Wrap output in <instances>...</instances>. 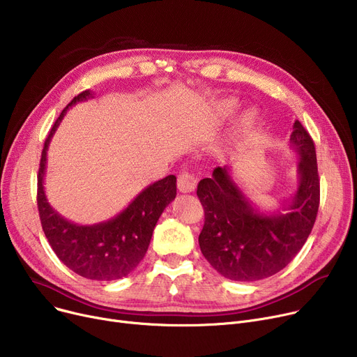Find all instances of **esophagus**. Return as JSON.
I'll return each instance as SVG.
<instances>
[{
	"label": "esophagus",
	"mask_w": 357,
	"mask_h": 357,
	"mask_svg": "<svg viewBox=\"0 0 357 357\" xmlns=\"http://www.w3.org/2000/svg\"><path fill=\"white\" fill-rule=\"evenodd\" d=\"M197 186V178L188 171H182L178 175V190L183 194L192 192Z\"/></svg>",
	"instance_id": "1"
}]
</instances>
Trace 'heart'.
Returning a JSON list of instances; mask_svg holds the SVG:
<instances>
[{
	"label": "heart",
	"mask_w": 357,
	"mask_h": 357,
	"mask_svg": "<svg viewBox=\"0 0 357 357\" xmlns=\"http://www.w3.org/2000/svg\"><path fill=\"white\" fill-rule=\"evenodd\" d=\"M237 107H238V102L236 100H233V98L224 100L221 102V112L224 116H230L231 112L236 111ZM259 119H260V114H259V111L255 108H249L246 111H243L233 126V135L243 136V135L249 133V131H252L257 126Z\"/></svg>",
	"instance_id": "heart-1"
}]
</instances>
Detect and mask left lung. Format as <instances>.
<instances>
[{"label":"left lung","instance_id":"1","mask_svg":"<svg viewBox=\"0 0 357 357\" xmlns=\"http://www.w3.org/2000/svg\"><path fill=\"white\" fill-rule=\"evenodd\" d=\"M289 146L298 155V186L276 211L260 210L233 181L230 167H215L198 183L197 195L205 222L199 248L224 278L240 282L269 278L282 271L303 249L320 204L315 147L308 131L295 120ZM280 209L289 213L282 215Z\"/></svg>","mask_w":357,"mask_h":357}]
</instances>
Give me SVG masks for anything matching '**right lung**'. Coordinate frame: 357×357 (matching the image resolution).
<instances>
[{
	"label": "right lung",
	"mask_w": 357,
	"mask_h": 357,
	"mask_svg": "<svg viewBox=\"0 0 357 357\" xmlns=\"http://www.w3.org/2000/svg\"><path fill=\"white\" fill-rule=\"evenodd\" d=\"M89 98H93L89 89L75 97L50 130L37 175V207L45 236L63 265L86 279L116 280L127 276L144 257L159 217L176 197V176L167 175L149 185L120 214L92 226L72 222L53 210L43 186L49 143L66 111Z\"/></svg>",
	"instance_id": "right-lung-1"
}]
</instances>
